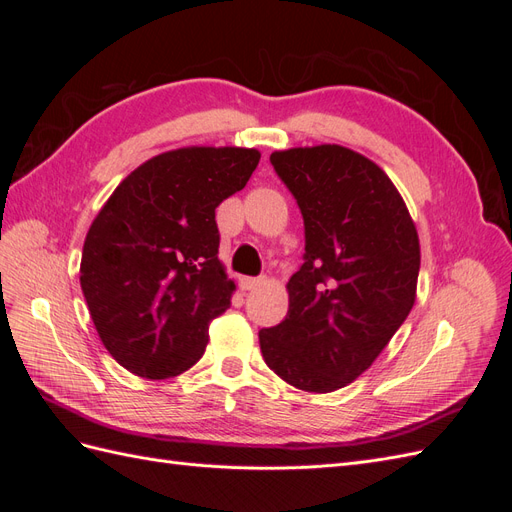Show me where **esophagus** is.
<instances>
[{"label":"esophagus","instance_id":"obj_1","mask_svg":"<svg viewBox=\"0 0 512 512\" xmlns=\"http://www.w3.org/2000/svg\"><path fill=\"white\" fill-rule=\"evenodd\" d=\"M260 284H262V280H258V277H243L241 290H256Z\"/></svg>","mask_w":512,"mask_h":512}]
</instances>
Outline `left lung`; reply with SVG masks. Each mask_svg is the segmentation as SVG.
Returning <instances> with one entry per match:
<instances>
[{
    "instance_id": "obj_1",
    "label": "left lung",
    "mask_w": 512,
    "mask_h": 512,
    "mask_svg": "<svg viewBox=\"0 0 512 512\" xmlns=\"http://www.w3.org/2000/svg\"><path fill=\"white\" fill-rule=\"evenodd\" d=\"M297 198L305 262L288 280V314L262 329L265 363L307 393L359 378L404 324L416 299L421 245L384 170L348 147L273 151Z\"/></svg>"
}]
</instances>
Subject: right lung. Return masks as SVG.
<instances>
[{"label": "right lung", "instance_id": "1", "mask_svg": "<svg viewBox=\"0 0 512 512\" xmlns=\"http://www.w3.org/2000/svg\"><path fill=\"white\" fill-rule=\"evenodd\" d=\"M260 151L181 147L123 179L91 222L81 288L113 359L132 374H183L230 307L235 282L218 258L215 207L243 190Z\"/></svg>", "mask_w": 512, "mask_h": 512}]
</instances>
